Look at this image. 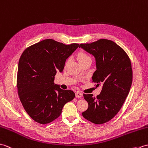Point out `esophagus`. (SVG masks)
Here are the masks:
<instances>
[{
	"mask_svg": "<svg viewBox=\"0 0 148 148\" xmlns=\"http://www.w3.org/2000/svg\"><path fill=\"white\" fill-rule=\"evenodd\" d=\"M75 96H76L77 98H81L83 96V94L80 92H77L75 93Z\"/></svg>",
	"mask_w": 148,
	"mask_h": 148,
	"instance_id": "obj_1",
	"label": "esophagus"
}]
</instances>
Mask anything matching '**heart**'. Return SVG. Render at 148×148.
Here are the masks:
<instances>
[{
    "instance_id": "b5f03b06",
    "label": "heart",
    "mask_w": 148,
    "mask_h": 148,
    "mask_svg": "<svg viewBox=\"0 0 148 148\" xmlns=\"http://www.w3.org/2000/svg\"><path fill=\"white\" fill-rule=\"evenodd\" d=\"M77 58H78V61H79L80 63H82V62L86 61V60H90V58L88 56L87 54H85V52H80V53L78 54Z\"/></svg>"
}]
</instances>
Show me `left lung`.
Wrapping results in <instances>:
<instances>
[{
  "label": "left lung",
  "mask_w": 148,
  "mask_h": 148,
  "mask_svg": "<svg viewBox=\"0 0 148 148\" xmlns=\"http://www.w3.org/2000/svg\"><path fill=\"white\" fill-rule=\"evenodd\" d=\"M79 47L95 58L96 70L92 80L97 86L103 85L96 97L84 94L88 107L82 115L95 124L106 123L119 113L129 93L132 82L130 60L122 48L107 39L81 44Z\"/></svg>",
  "instance_id": "1"
}]
</instances>
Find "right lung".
Segmentation results:
<instances>
[{
    "mask_svg": "<svg viewBox=\"0 0 148 148\" xmlns=\"http://www.w3.org/2000/svg\"><path fill=\"white\" fill-rule=\"evenodd\" d=\"M78 47L45 39L26 49L19 60L17 88L28 115L46 124L60 116L64 104L74 99L72 90L54 84L57 72H63L66 60Z\"/></svg>",
    "mask_w": 148,
    "mask_h": 148,
    "instance_id": "add662e5",
    "label": "right lung"
}]
</instances>
